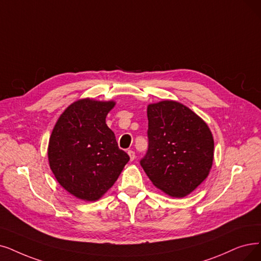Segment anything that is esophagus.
<instances>
[{
	"mask_svg": "<svg viewBox=\"0 0 261 261\" xmlns=\"http://www.w3.org/2000/svg\"><path fill=\"white\" fill-rule=\"evenodd\" d=\"M128 155H129V159H130V161H134L135 160V158H136V155H135V152L133 151V150H128Z\"/></svg>",
	"mask_w": 261,
	"mask_h": 261,
	"instance_id": "esophagus-1",
	"label": "esophagus"
}]
</instances>
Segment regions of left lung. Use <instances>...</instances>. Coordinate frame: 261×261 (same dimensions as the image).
<instances>
[{"label": "left lung", "instance_id": "8db88e82", "mask_svg": "<svg viewBox=\"0 0 261 261\" xmlns=\"http://www.w3.org/2000/svg\"><path fill=\"white\" fill-rule=\"evenodd\" d=\"M148 150L140 165L158 189L171 197L192 193L209 174L214 141L207 125L180 102L148 107Z\"/></svg>", "mask_w": 261, "mask_h": 261}]
</instances>
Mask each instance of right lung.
<instances>
[{
    "label": "right lung",
    "mask_w": 261,
    "mask_h": 261,
    "mask_svg": "<svg viewBox=\"0 0 261 261\" xmlns=\"http://www.w3.org/2000/svg\"><path fill=\"white\" fill-rule=\"evenodd\" d=\"M113 106V101L78 100L64 111L52 130L50 168L61 186L79 199L97 200L129 161L106 124Z\"/></svg>",
    "instance_id": "1"
}]
</instances>
